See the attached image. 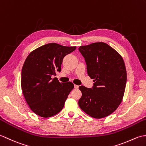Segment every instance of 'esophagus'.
<instances>
[{"instance_id":"esophagus-1","label":"esophagus","mask_w":146,"mask_h":146,"mask_svg":"<svg viewBox=\"0 0 146 146\" xmlns=\"http://www.w3.org/2000/svg\"><path fill=\"white\" fill-rule=\"evenodd\" d=\"M74 88H75V89H78L79 88V86L76 85V84H75V85H74Z\"/></svg>"}]
</instances>
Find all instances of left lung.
<instances>
[{
  "label": "left lung",
  "instance_id": "1",
  "mask_svg": "<svg viewBox=\"0 0 146 146\" xmlns=\"http://www.w3.org/2000/svg\"><path fill=\"white\" fill-rule=\"evenodd\" d=\"M89 76L94 82L92 88L81 86L79 106L96 119L107 117L121 103L124 94L127 73L125 64L117 51L104 42L80 46Z\"/></svg>",
  "mask_w": 146,
  "mask_h": 146
}]
</instances>
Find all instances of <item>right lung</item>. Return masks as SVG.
<instances>
[{"label": "right lung", "instance_id": "right-lung-1", "mask_svg": "<svg viewBox=\"0 0 146 146\" xmlns=\"http://www.w3.org/2000/svg\"><path fill=\"white\" fill-rule=\"evenodd\" d=\"M76 48L50 43L36 48L26 58L22 69L21 87L27 104L35 114L50 117L64 108L74 84L60 82L52 76L60 72L64 57Z\"/></svg>", "mask_w": 146, "mask_h": 146}]
</instances>
